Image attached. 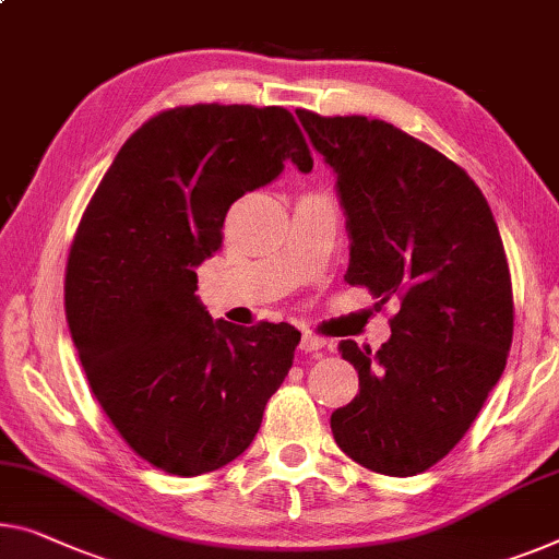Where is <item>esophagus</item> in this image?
<instances>
[{"label": "esophagus", "mask_w": 559, "mask_h": 559, "mask_svg": "<svg viewBox=\"0 0 559 559\" xmlns=\"http://www.w3.org/2000/svg\"><path fill=\"white\" fill-rule=\"evenodd\" d=\"M323 346H326V341L316 336V333H304V336H301V352L304 354H316V352H321Z\"/></svg>", "instance_id": "1"}]
</instances>
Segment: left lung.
Returning <instances> with one entry per match:
<instances>
[{
  "label": "left lung",
  "instance_id": "left-lung-1",
  "mask_svg": "<svg viewBox=\"0 0 559 559\" xmlns=\"http://www.w3.org/2000/svg\"><path fill=\"white\" fill-rule=\"evenodd\" d=\"M296 115L338 175L348 286L399 304L379 352L338 344L359 394L331 414L333 439L366 469L414 477L460 444L507 366L514 298L502 238L477 182L439 150L364 115Z\"/></svg>",
  "mask_w": 559,
  "mask_h": 559
}]
</instances>
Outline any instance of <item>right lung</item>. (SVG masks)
<instances>
[{"label": "right lung", "mask_w": 559, "mask_h": 559, "mask_svg": "<svg viewBox=\"0 0 559 559\" xmlns=\"http://www.w3.org/2000/svg\"><path fill=\"white\" fill-rule=\"evenodd\" d=\"M286 160L313 168L286 107H170L120 147L74 233L64 313L90 389L124 444L175 477L243 454L294 366L290 323L213 321L195 296L230 205Z\"/></svg>", "instance_id": "right-lung-1"}]
</instances>
